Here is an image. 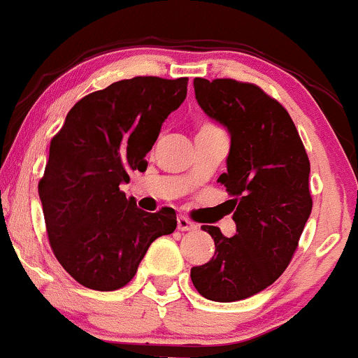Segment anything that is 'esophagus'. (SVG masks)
Instances as JSON below:
<instances>
[{
    "label": "esophagus",
    "mask_w": 358,
    "mask_h": 358,
    "mask_svg": "<svg viewBox=\"0 0 358 358\" xmlns=\"http://www.w3.org/2000/svg\"><path fill=\"white\" fill-rule=\"evenodd\" d=\"M176 227H178L180 231H190V229H195V223L190 221L187 216H178L176 220Z\"/></svg>",
    "instance_id": "esophagus-1"
}]
</instances>
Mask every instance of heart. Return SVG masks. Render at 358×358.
I'll use <instances>...</instances> for the list:
<instances>
[{
	"instance_id": "b5f03b06",
	"label": "heart",
	"mask_w": 358,
	"mask_h": 358,
	"mask_svg": "<svg viewBox=\"0 0 358 358\" xmlns=\"http://www.w3.org/2000/svg\"><path fill=\"white\" fill-rule=\"evenodd\" d=\"M209 129H216L214 125H209V123H206V125L201 127V130H209Z\"/></svg>"
}]
</instances>
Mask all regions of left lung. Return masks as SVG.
Instances as JSON below:
<instances>
[{
    "mask_svg": "<svg viewBox=\"0 0 358 358\" xmlns=\"http://www.w3.org/2000/svg\"><path fill=\"white\" fill-rule=\"evenodd\" d=\"M194 89L202 111L231 138L217 182L233 197L236 235L204 224L216 250L190 278L208 300L236 302L273 285L292 261L312 210L310 163L288 111L257 85L194 78Z\"/></svg>",
    "mask_w": 358,
    "mask_h": 358,
    "instance_id": "left-lung-1",
    "label": "left lung"
}]
</instances>
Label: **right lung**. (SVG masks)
<instances>
[{
  "label": "right lung",
  "mask_w": 358,
  "mask_h": 358,
  "mask_svg": "<svg viewBox=\"0 0 358 358\" xmlns=\"http://www.w3.org/2000/svg\"><path fill=\"white\" fill-rule=\"evenodd\" d=\"M189 78L134 77L78 101L52 137L39 199L52 252L63 269L97 292L125 287L150 243L176 228V214H150L120 190L145 156Z\"/></svg>",
  "instance_id": "right-lung-1"
}]
</instances>
